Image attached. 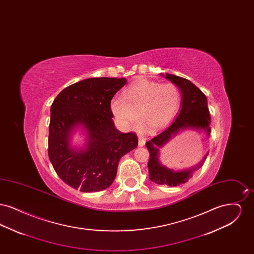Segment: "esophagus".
Segmentation results:
<instances>
[{"instance_id":"esophagus-1","label":"esophagus","mask_w":254,"mask_h":254,"mask_svg":"<svg viewBox=\"0 0 254 254\" xmlns=\"http://www.w3.org/2000/svg\"><path fill=\"white\" fill-rule=\"evenodd\" d=\"M145 137H143V136H140V137H139V143H138V145H139V146H143V145H145Z\"/></svg>"}]
</instances>
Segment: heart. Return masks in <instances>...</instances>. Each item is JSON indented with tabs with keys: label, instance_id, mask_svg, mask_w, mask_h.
<instances>
[{
	"label": "heart",
	"instance_id": "obj_1",
	"mask_svg": "<svg viewBox=\"0 0 254 254\" xmlns=\"http://www.w3.org/2000/svg\"><path fill=\"white\" fill-rule=\"evenodd\" d=\"M181 101L177 85L140 80L124 90V98H114L110 102V111L126 128L136 125L140 116L151 130H158L175 118Z\"/></svg>",
	"mask_w": 254,
	"mask_h": 254
}]
</instances>
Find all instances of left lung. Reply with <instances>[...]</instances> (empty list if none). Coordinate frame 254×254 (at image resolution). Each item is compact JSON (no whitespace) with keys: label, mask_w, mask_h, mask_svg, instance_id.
Returning a JSON list of instances; mask_svg holds the SVG:
<instances>
[{"label":"left lung","mask_w":254,"mask_h":254,"mask_svg":"<svg viewBox=\"0 0 254 254\" xmlns=\"http://www.w3.org/2000/svg\"><path fill=\"white\" fill-rule=\"evenodd\" d=\"M161 75L164 76V74ZM165 78L179 87L182 94L181 110L168 128L145 143L149 151L147 168L150 181L159 185L176 187L191 178L192 172L202 167L208 152L198 165L190 169L175 171L162 165L159 161V149L169 142L172 137L186 129L204 131L206 136H209L210 115L206 97L190 80L169 73L165 75Z\"/></svg>","instance_id":"obj_1"}]
</instances>
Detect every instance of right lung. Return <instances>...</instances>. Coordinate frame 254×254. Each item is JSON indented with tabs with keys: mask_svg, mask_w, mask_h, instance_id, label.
Wrapping results in <instances>:
<instances>
[{
	"mask_svg": "<svg viewBox=\"0 0 254 254\" xmlns=\"http://www.w3.org/2000/svg\"><path fill=\"white\" fill-rule=\"evenodd\" d=\"M127 84L126 78H89L63 89L50 109L49 157L63 181L82 192L101 191L114 181L119 161L138 145L135 133L119 131L110 102ZM81 127L86 144L71 146Z\"/></svg>",
	"mask_w": 254,
	"mask_h": 254,
	"instance_id": "1",
	"label": "right lung"
}]
</instances>
